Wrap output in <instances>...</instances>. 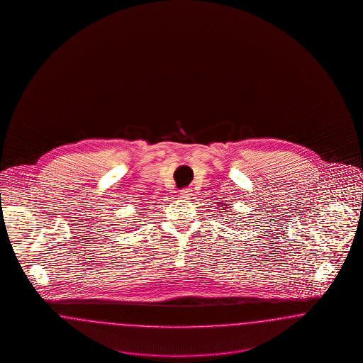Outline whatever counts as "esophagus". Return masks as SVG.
Returning a JSON list of instances; mask_svg holds the SVG:
<instances>
[{"label": "esophagus", "instance_id": "1", "mask_svg": "<svg viewBox=\"0 0 363 363\" xmlns=\"http://www.w3.org/2000/svg\"><path fill=\"white\" fill-rule=\"evenodd\" d=\"M179 194H181V197H182V199H190V196H191V190L188 189V188H185V189H182L179 191Z\"/></svg>", "mask_w": 363, "mask_h": 363}]
</instances>
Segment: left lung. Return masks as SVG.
Here are the masks:
<instances>
[{
    "mask_svg": "<svg viewBox=\"0 0 363 363\" xmlns=\"http://www.w3.org/2000/svg\"><path fill=\"white\" fill-rule=\"evenodd\" d=\"M222 207L225 208V211H230V204H228V203H223ZM228 223H230V222H228Z\"/></svg>",
    "mask_w": 363,
    "mask_h": 363,
    "instance_id": "left-lung-1",
    "label": "left lung"
}]
</instances>
